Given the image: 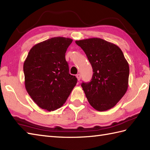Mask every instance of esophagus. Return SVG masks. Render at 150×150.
Masks as SVG:
<instances>
[{
  "label": "esophagus",
  "instance_id": "1",
  "mask_svg": "<svg viewBox=\"0 0 150 150\" xmlns=\"http://www.w3.org/2000/svg\"><path fill=\"white\" fill-rule=\"evenodd\" d=\"M76 77H77V80H78L79 81H80L81 79V74H77V76H76Z\"/></svg>",
  "mask_w": 150,
  "mask_h": 150
}]
</instances>
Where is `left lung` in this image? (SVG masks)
<instances>
[{
	"label": "left lung",
	"mask_w": 150,
	"mask_h": 150,
	"mask_svg": "<svg viewBox=\"0 0 150 150\" xmlns=\"http://www.w3.org/2000/svg\"><path fill=\"white\" fill-rule=\"evenodd\" d=\"M93 68V77L82 88L94 109L104 111L113 108L128 88L129 68L120 47L100 38L76 40Z\"/></svg>",
	"instance_id": "left-lung-1"
}]
</instances>
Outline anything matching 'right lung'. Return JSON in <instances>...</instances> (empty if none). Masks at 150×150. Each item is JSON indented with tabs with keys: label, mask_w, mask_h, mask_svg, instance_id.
I'll return each instance as SVG.
<instances>
[{
	"label": "right lung",
	"mask_w": 150,
	"mask_h": 150,
	"mask_svg": "<svg viewBox=\"0 0 150 150\" xmlns=\"http://www.w3.org/2000/svg\"><path fill=\"white\" fill-rule=\"evenodd\" d=\"M72 41L57 37L38 43L31 47L24 62L25 88L43 110L52 111L63 106L77 84L65 59Z\"/></svg>",
	"instance_id": "add662e5"
}]
</instances>
